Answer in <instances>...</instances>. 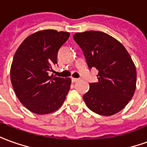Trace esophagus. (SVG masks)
I'll use <instances>...</instances> for the list:
<instances>
[{
	"label": "esophagus",
	"instance_id": "1",
	"mask_svg": "<svg viewBox=\"0 0 147 147\" xmlns=\"http://www.w3.org/2000/svg\"><path fill=\"white\" fill-rule=\"evenodd\" d=\"M80 80V79H77V78H71V81L73 82V83H75V82H77V81H79Z\"/></svg>",
	"mask_w": 147,
	"mask_h": 147
}]
</instances>
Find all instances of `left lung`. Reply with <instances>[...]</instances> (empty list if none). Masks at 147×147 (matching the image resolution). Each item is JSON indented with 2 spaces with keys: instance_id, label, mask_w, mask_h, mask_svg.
Here are the masks:
<instances>
[{
  "instance_id": "obj_1",
  "label": "left lung",
  "mask_w": 147,
  "mask_h": 147,
  "mask_svg": "<svg viewBox=\"0 0 147 147\" xmlns=\"http://www.w3.org/2000/svg\"><path fill=\"white\" fill-rule=\"evenodd\" d=\"M75 41L84 51L89 68L98 71L84 100L96 114L110 116L123 110L136 88L137 72L127 49L110 35L98 31L77 32Z\"/></svg>"
}]
</instances>
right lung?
<instances>
[{"label": "right lung", "instance_id": "obj_1", "mask_svg": "<svg viewBox=\"0 0 147 147\" xmlns=\"http://www.w3.org/2000/svg\"><path fill=\"white\" fill-rule=\"evenodd\" d=\"M70 33L48 29L28 36L13 57L10 78L16 97L27 109L45 115L59 109L70 90V78L51 76L60 47Z\"/></svg>", "mask_w": 147, "mask_h": 147}]
</instances>
